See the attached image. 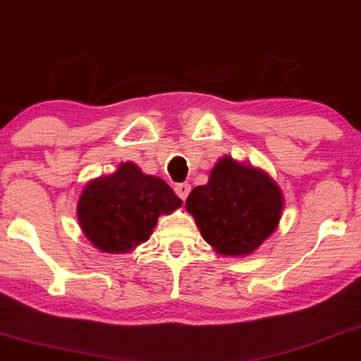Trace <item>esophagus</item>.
I'll return each instance as SVG.
<instances>
[{
    "mask_svg": "<svg viewBox=\"0 0 361 361\" xmlns=\"http://www.w3.org/2000/svg\"><path fill=\"white\" fill-rule=\"evenodd\" d=\"M175 191H176V195H178L183 199V201H185V199L188 197V195H190L191 186L188 185V183H180V185L175 186Z\"/></svg>",
    "mask_w": 361,
    "mask_h": 361,
    "instance_id": "esophagus-1",
    "label": "esophagus"
}]
</instances>
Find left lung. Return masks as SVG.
Listing matches in <instances>:
<instances>
[{
  "instance_id": "8db88e82",
  "label": "left lung",
  "mask_w": 361,
  "mask_h": 361,
  "mask_svg": "<svg viewBox=\"0 0 361 361\" xmlns=\"http://www.w3.org/2000/svg\"><path fill=\"white\" fill-rule=\"evenodd\" d=\"M283 204L281 186L267 171L224 155L206 185L190 192L186 211L217 255L243 257L276 232Z\"/></svg>"
}]
</instances>
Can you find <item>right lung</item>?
Segmentation results:
<instances>
[{
	"label": "right lung",
	"instance_id": "right-lung-1",
	"mask_svg": "<svg viewBox=\"0 0 361 361\" xmlns=\"http://www.w3.org/2000/svg\"><path fill=\"white\" fill-rule=\"evenodd\" d=\"M181 206V199L162 178L123 162L111 175L85 183L76 212L80 230L97 250L123 255L146 243L160 215Z\"/></svg>",
	"mask_w": 361,
	"mask_h": 361
}]
</instances>
